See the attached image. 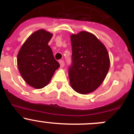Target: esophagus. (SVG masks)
Here are the masks:
<instances>
[{"label":"esophagus","mask_w":134,"mask_h":134,"mask_svg":"<svg viewBox=\"0 0 134 134\" xmlns=\"http://www.w3.org/2000/svg\"><path fill=\"white\" fill-rule=\"evenodd\" d=\"M59 64H60V67H62H62H64L65 63H64V62H63V60H59Z\"/></svg>","instance_id":"esophagus-1"}]
</instances>
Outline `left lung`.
Instances as JSON below:
<instances>
[{
	"label": "left lung",
	"instance_id": "1",
	"mask_svg": "<svg viewBox=\"0 0 134 134\" xmlns=\"http://www.w3.org/2000/svg\"><path fill=\"white\" fill-rule=\"evenodd\" d=\"M72 64L69 69L71 87L80 94L95 91L103 82L110 65L104 44L94 34L82 31L71 35Z\"/></svg>",
	"mask_w": 134,
	"mask_h": 134
}]
</instances>
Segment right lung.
<instances>
[{
	"label": "right lung",
	"instance_id": "1",
	"mask_svg": "<svg viewBox=\"0 0 134 134\" xmlns=\"http://www.w3.org/2000/svg\"><path fill=\"white\" fill-rule=\"evenodd\" d=\"M52 36L43 29L36 31L26 40L17 54V66L21 76L35 89L48 85L59 67L48 44Z\"/></svg>",
	"mask_w": 134,
	"mask_h": 134
}]
</instances>
